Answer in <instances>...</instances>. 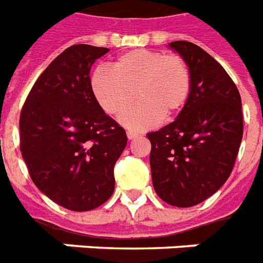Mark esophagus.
Here are the masks:
<instances>
[{
  "mask_svg": "<svg viewBox=\"0 0 263 263\" xmlns=\"http://www.w3.org/2000/svg\"><path fill=\"white\" fill-rule=\"evenodd\" d=\"M138 136H140V134L133 132V130H129V132H127V138H129V140H134V138H137Z\"/></svg>",
  "mask_w": 263,
  "mask_h": 263,
  "instance_id": "esophagus-1",
  "label": "esophagus"
}]
</instances>
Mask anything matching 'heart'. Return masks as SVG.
<instances>
[{
    "label": "heart",
    "instance_id": "1",
    "mask_svg": "<svg viewBox=\"0 0 263 263\" xmlns=\"http://www.w3.org/2000/svg\"><path fill=\"white\" fill-rule=\"evenodd\" d=\"M92 92L106 112L121 117L137 98L122 123L132 129H146L161 118H172L189 100L191 72L179 54H164L137 48L119 55L112 70L98 68L91 76Z\"/></svg>",
    "mask_w": 263,
    "mask_h": 263
}]
</instances>
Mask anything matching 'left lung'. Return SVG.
Listing matches in <instances>:
<instances>
[{"mask_svg": "<svg viewBox=\"0 0 263 263\" xmlns=\"http://www.w3.org/2000/svg\"><path fill=\"white\" fill-rule=\"evenodd\" d=\"M189 64L191 91L178 118L146 134L156 194L190 208L215 194L232 172L243 137L240 93L226 69L191 42L170 43Z\"/></svg>", "mask_w": 263, "mask_h": 263, "instance_id": "8db88e82", "label": "left lung"}]
</instances>
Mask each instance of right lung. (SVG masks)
I'll list each match as a JSON object with an SVG mask.
<instances>
[{
	"label": "right lung",
	"instance_id": "add662e5",
	"mask_svg": "<svg viewBox=\"0 0 263 263\" xmlns=\"http://www.w3.org/2000/svg\"><path fill=\"white\" fill-rule=\"evenodd\" d=\"M110 50L74 45L31 88L20 112V151L36 187L69 211L100 206L114 193V165L125 129L108 117L91 87V66Z\"/></svg>",
	"mask_w": 263,
	"mask_h": 263
}]
</instances>
